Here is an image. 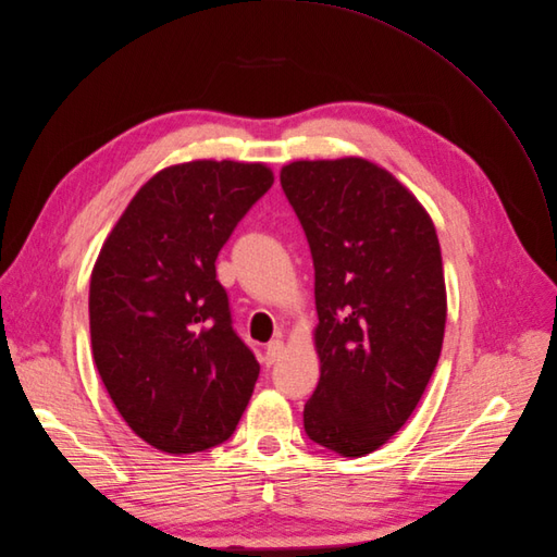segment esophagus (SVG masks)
Masks as SVG:
<instances>
[{"instance_id": "obj_1", "label": "esophagus", "mask_w": 557, "mask_h": 557, "mask_svg": "<svg viewBox=\"0 0 557 557\" xmlns=\"http://www.w3.org/2000/svg\"><path fill=\"white\" fill-rule=\"evenodd\" d=\"M281 355H283V342H281V339H272V342L265 346V364L272 367Z\"/></svg>"}]
</instances>
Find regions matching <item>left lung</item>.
<instances>
[{
  "label": "left lung",
  "instance_id": "8db88e82",
  "mask_svg": "<svg viewBox=\"0 0 557 557\" xmlns=\"http://www.w3.org/2000/svg\"><path fill=\"white\" fill-rule=\"evenodd\" d=\"M281 186L314 263L321 375L304 428L364 456L409 420L438 364L447 299L436 228L394 175L359 157L294 161Z\"/></svg>",
  "mask_w": 557,
  "mask_h": 557
}]
</instances>
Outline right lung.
<instances>
[{
    "label": "right lung",
    "instance_id": "right-lung-1",
    "mask_svg": "<svg viewBox=\"0 0 557 557\" xmlns=\"http://www.w3.org/2000/svg\"><path fill=\"white\" fill-rule=\"evenodd\" d=\"M274 175L263 163L188 161L148 180L89 281L94 362L139 438L169 454L224 443L258 362L234 331L215 258Z\"/></svg>",
    "mask_w": 557,
    "mask_h": 557
}]
</instances>
